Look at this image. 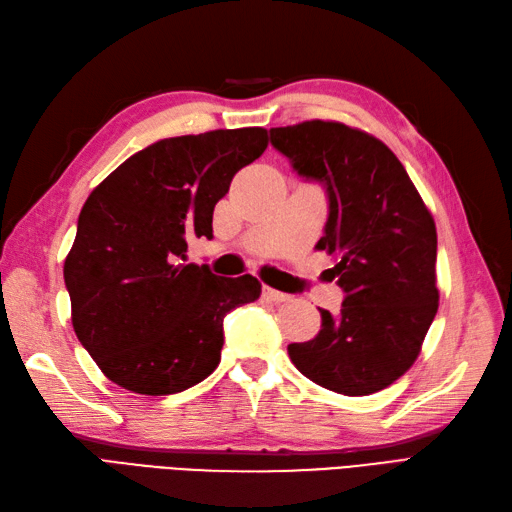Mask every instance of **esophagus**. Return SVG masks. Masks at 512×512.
<instances>
[{
  "label": "esophagus",
  "mask_w": 512,
  "mask_h": 512,
  "mask_svg": "<svg viewBox=\"0 0 512 512\" xmlns=\"http://www.w3.org/2000/svg\"><path fill=\"white\" fill-rule=\"evenodd\" d=\"M264 296L268 298V300H272V303H287V300H290V296L287 294H283V292H277V290H272V287H266L264 290Z\"/></svg>",
  "instance_id": "34e87169"
}]
</instances>
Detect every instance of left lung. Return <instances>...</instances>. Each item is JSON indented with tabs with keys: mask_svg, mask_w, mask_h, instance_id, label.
<instances>
[{
	"mask_svg": "<svg viewBox=\"0 0 512 512\" xmlns=\"http://www.w3.org/2000/svg\"><path fill=\"white\" fill-rule=\"evenodd\" d=\"M272 147L298 175L324 183L329 220L316 244L337 259L346 292L339 316L290 344L309 381L344 396H370L411 368L439 309L437 227L385 142L337 121L270 129Z\"/></svg>",
	"mask_w": 512,
	"mask_h": 512,
	"instance_id": "8db88e82",
	"label": "left lung"
}]
</instances>
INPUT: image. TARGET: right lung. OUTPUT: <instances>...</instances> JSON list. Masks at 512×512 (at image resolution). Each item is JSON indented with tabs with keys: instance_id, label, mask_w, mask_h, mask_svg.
Wrapping results in <instances>:
<instances>
[{
	"instance_id": "1",
	"label": "right lung",
	"mask_w": 512,
	"mask_h": 512,
	"mask_svg": "<svg viewBox=\"0 0 512 512\" xmlns=\"http://www.w3.org/2000/svg\"><path fill=\"white\" fill-rule=\"evenodd\" d=\"M266 147L264 127L164 138L90 192L64 283L75 335L112 383L168 396L218 368L222 320L255 303L261 283L186 264L188 244L212 240L216 203Z\"/></svg>"
}]
</instances>
